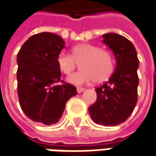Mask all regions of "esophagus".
<instances>
[{
  "mask_svg": "<svg viewBox=\"0 0 156 156\" xmlns=\"http://www.w3.org/2000/svg\"><path fill=\"white\" fill-rule=\"evenodd\" d=\"M85 90H86V89H85V88H83V87H78V88H77V91H78V94H80V93L84 92Z\"/></svg>",
  "mask_w": 156,
  "mask_h": 156,
  "instance_id": "obj_1",
  "label": "esophagus"
}]
</instances>
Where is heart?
<instances>
[{"instance_id":"obj_1","label":"heart","mask_w":156,"mask_h":156,"mask_svg":"<svg viewBox=\"0 0 156 156\" xmlns=\"http://www.w3.org/2000/svg\"><path fill=\"white\" fill-rule=\"evenodd\" d=\"M59 69L65 75L71 74L80 63L78 72L70 75L68 81L75 86L88 85L96 80L104 82L114 71V60L108 51L91 44H79L72 48L71 55L62 51L56 57Z\"/></svg>"}]
</instances>
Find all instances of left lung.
<instances>
[{
    "mask_svg": "<svg viewBox=\"0 0 156 156\" xmlns=\"http://www.w3.org/2000/svg\"><path fill=\"white\" fill-rule=\"evenodd\" d=\"M102 37L114 53L116 66L109 79L95 89L96 101L88 109L94 123L115 126L125 122L137 104L139 59L133 43L125 37L116 33Z\"/></svg>",
    "mask_w": 156,
    "mask_h": 156,
    "instance_id": "left-lung-1",
    "label": "left lung"
}]
</instances>
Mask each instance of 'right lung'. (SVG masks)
Segmentation results:
<instances>
[{"label": "right lung", "mask_w": 156, "mask_h": 156, "mask_svg": "<svg viewBox=\"0 0 156 156\" xmlns=\"http://www.w3.org/2000/svg\"><path fill=\"white\" fill-rule=\"evenodd\" d=\"M64 43L55 33L41 32L29 38L17 54L19 103L34 122L46 125L58 123L66 102L78 94L74 86L61 80L56 57Z\"/></svg>", "instance_id": "add662e5"}]
</instances>
